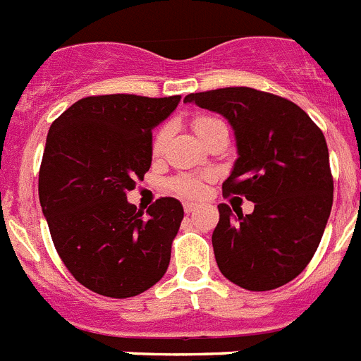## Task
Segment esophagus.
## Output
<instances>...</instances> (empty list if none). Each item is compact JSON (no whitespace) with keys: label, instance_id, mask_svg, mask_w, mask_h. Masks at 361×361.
Masks as SVG:
<instances>
[{"label":"esophagus","instance_id":"obj_1","mask_svg":"<svg viewBox=\"0 0 361 361\" xmlns=\"http://www.w3.org/2000/svg\"><path fill=\"white\" fill-rule=\"evenodd\" d=\"M196 209H197V204H196V203H185V204H183L185 214H192Z\"/></svg>","mask_w":361,"mask_h":361}]
</instances>
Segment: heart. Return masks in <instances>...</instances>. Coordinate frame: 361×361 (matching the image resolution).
I'll use <instances>...</instances> for the list:
<instances>
[{
    "instance_id": "1",
    "label": "heart",
    "mask_w": 361,
    "mask_h": 361,
    "mask_svg": "<svg viewBox=\"0 0 361 361\" xmlns=\"http://www.w3.org/2000/svg\"><path fill=\"white\" fill-rule=\"evenodd\" d=\"M216 122H219V120L214 118V116L196 115L192 118V129L201 138V136L207 133V129H209L210 126L216 124ZM167 140H169V128L167 126H161V128L154 133L151 142V151L154 157H158V154L164 152L165 145H167ZM169 188L181 197H187V200H197V197L203 196L204 192V178L192 176V174H180V176H174L173 180L169 181Z\"/></svg>"
}]
</instances>
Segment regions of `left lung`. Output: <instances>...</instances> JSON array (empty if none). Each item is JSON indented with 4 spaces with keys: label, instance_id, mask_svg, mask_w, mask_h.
<instances>
[{
    "label": "left lung",
    "instance_id": "obj_1",
    "mask_svg": "<svg viewBox=\"0 0 361 361\" xmlns=\"http://www.w3.org/2000/svg\"><path fill=\"white\" fill-rule=\"evenodd\" d=\"M185 102L228 118L239 158L223 196L255 203L246 216L217 204L212 246L221 274L250 291L288 284L313 259L333 207L324 133L295 102L253 87L190 93Z\"/></svg>",
    "mask_w": 361,
    "mask_h": 361
}]
</instances>
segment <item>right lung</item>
Wrapping results in <instances>:
<instances>
[{
    "label": "right lung",
    "mask_w": 361,
    "mask_h": 361,
    "mask_svg": "<svg viewBox=\"0 0 361 361\" xmlns=\"http://www.w3.org/2000/svg\"><path fill=\"white\" fill-rule=\"evenodd\" d=\"M180 99L86 97L48 131L39 201L51 241L75 281L104 297H136L169 268L183 207L160 197L144 214L128 190L151 167L152 128Z\"/></svg>",
    "instance_id": "1"
}]
</instances>
